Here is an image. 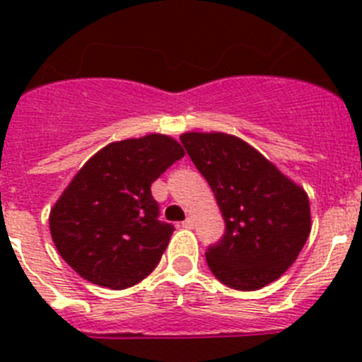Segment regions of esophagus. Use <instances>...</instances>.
Returning <instances> with one entry per match:
<instances>
[{
    "instance_id": "obj_1",
    "label": "esophagus",
    "mask_w": 362,
    "mask_h": 362,
    "mask_svg": "<svg viewBox=\"0 0 362 362\" xmlns=\"http://www.w3.org/2000/svg\"><path fill=\"white\" fill-rule=\"evenodd\" d=\"M194 225H196V223H194L192 217H188L187 221H183V228H194Z\"/></svg>"
}]
</instances>
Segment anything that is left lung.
<instances>
[{"label": "left lung", "instance_id": "1", "mask_svg": "<svg viewBox=\"0 0 362 362\" xmlns=\"http://www.w3.org/2000/svg\"><path fill=\"white\" fill-rule=\"evenodd\" d=\"M179 139L209 181L226 223L223 239L206 252L214 276L243 292L279 279L312 230L305 188L241 137L185 132Z\"/></svg>", "mask_w": 362, "mask_h": 362}]
</instances>
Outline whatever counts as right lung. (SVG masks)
Returning a JSON list of instances; mask_svg holds the SVG:
<instances>
[{"label":"right lung","instance_id":"add662e5","mask_svg":"<svg viewBox=\"0 0 362 362\" xmlns=\"http://www.w3.org/2000/svg\"><path fill=\"white\" fill-rule=\"evenodd\" d=\"M185 156L165 134L114 141L94 153L50 210L57 252L83 279L123 290L145 279L174 226L158 219L150 187Z\"/></svg>","mask_w":362,"mask_h":362}]
</instances>
